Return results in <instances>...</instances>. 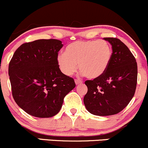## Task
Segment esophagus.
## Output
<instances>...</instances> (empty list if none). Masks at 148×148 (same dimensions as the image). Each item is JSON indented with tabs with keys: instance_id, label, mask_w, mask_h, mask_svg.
<instances>
[{
	"instance_id": "1",
	"label": "esophagus",
	"mask_w": 148,
	"mask_h": 148,
	"mask_svg": "<svg viewBox=\"0 0 148 148\" xmlns=\"http://www.w3.org/2000/svg\"><path fill=\"white\" fill-rule=\"evenodd\" d=\"M82 82L81 81V80H79V79H75V84L77 85H78V84H82Z\"/></svg>"
}]
</instances>
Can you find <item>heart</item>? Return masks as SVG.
<instances>
[{"label": "heart", "mask_w": 148, "mask_h": 148, "mask_svg": "<svg viewBox=\"0 0 148 148\" xmlns=\"http://www.w3.org/2000/svg\"><path fill=\"white\" fill-rule=\"evenodd\" d=\"M112 49L104 40L77 41L69 44L65 53H59L56 62L60 71L71 76L79 69L88 79H95L102 76L110 66Z\"/></svg>", "instance_id": "obj_1"}]
</instances>
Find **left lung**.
Instances as JSON below:
<instances>
[{
    "instance_id": "1",
    "label": "left lung",
    "mask_w": 148,
    "mask_h": 148,
    "mask_svg": "<svg viewBox=\"0 0 148 148\" xmlns=\"http://www.w3.org/2000/svg\"><path fill=\"white\" fill-rule=\"evenodd\" d=\"M112 45V56L102 76L87 80L84 103L97 116L116 114L127 107L135 95L138 79L136 60L127 46L116 38H104Z\"/></svg>"
}]
</instances>
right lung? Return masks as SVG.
I'll return each mask as SVG.
<instances>
[{"label":"right lung","instance_id":"add662e5","mask_svg":"<svg viewBox=\"0 0 148 148\" xmlns=\"http://www.w3.org/2000/svg\"><path fill=\"white\" fill-rule=\"evenodd\" d=\"M57 39L25 43L15 51L8 66L12 95L16 104L30 115L40 118L56 115L64 98L76 84L59 69Z\"/></svg>","mask_w":148,"mask_h":148}]
</instances>
